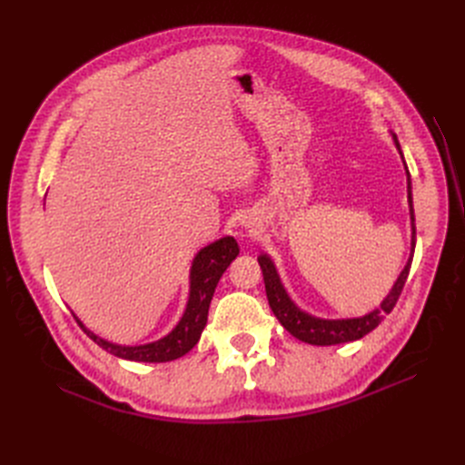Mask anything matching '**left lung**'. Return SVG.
<instances>
[{
	"label": "left lung",
	"mask_w": 465,
	"mask_h": 465,
	"mask_svg": "<svg viewBox=\"0 0 465 465\" xmlns=\"http://www.w3.org/2000/svg\"><path fill=\"white\" fill-rule=\"evenodd\" d=\"M393 139H396V147L400 149L398 137L393 135ZM407 198H410V207H411V229H413L411 244L415 250V213H413V202H411L410 171H407ZM411 260H413V256L410 258V262H407L405 270L398 277L391 292L384 299V302L380 304V308H376L374 312L362 316V318L322 320V318H314L311 314L302 312L301 308L289 299V294L285 292L283 285H281V281L277 277V272H275V267L270 258L267 256L258 258L262 273H263L265 294H267V301H270L273 314L281 322V326H283L289 333H292L297 340H301L304 343H311V345H337V343L355 341V340H361V337H364L367 333H371L374 328H378V323L386 318V314H390L393 311V306H396V302L400 299V294L405 287L407 275H410Z\"/></svg>",
	"instance_id": "1"
}]
</instances>
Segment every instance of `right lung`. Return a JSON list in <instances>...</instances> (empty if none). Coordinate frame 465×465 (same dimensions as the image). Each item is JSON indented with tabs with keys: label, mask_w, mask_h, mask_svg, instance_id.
<instances>
[{
	"label": "right lung",
	"mask_w": 465,
	"mask_h": 465,
	"mask_svg": "<svg viewBox=\"0 0 465 465\" xmlns=\"http://www.w3.org/2000/svg\"><path fill=\"white\" fill-rule=\"evenodd\" d=\"M238 256V244L232 236H224L221 241L205 246L193 260L192 273H190V301L186 306V312L178 322V326L159 341H153L147 345H135V347H122L108 343L101 337L89 331L83 323L77 320L81 330L85 331L91 340L101 345L108 353L116 355L120 359L128 361H142V362H166L174 361L200 341V335L207 323V312L211 299H213L215 287L219 283L221 275L231 265V262Z\"/></svg>",
	"instance_id": "obj_1"
}]
</instances>
